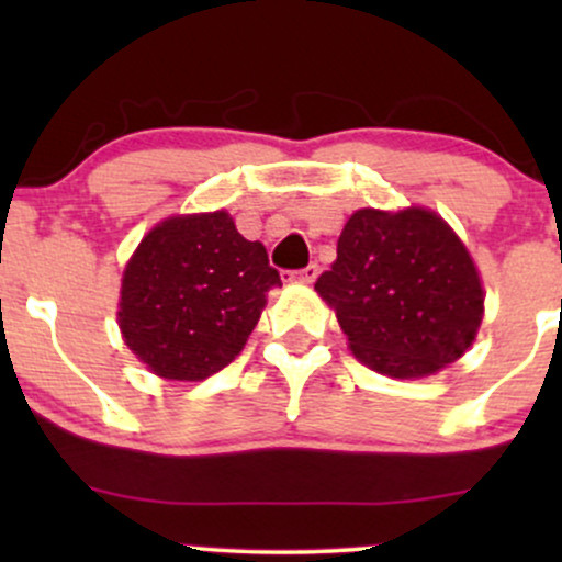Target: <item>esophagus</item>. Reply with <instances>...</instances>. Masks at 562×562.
<instances>
[{
    "label": "esophagus",
    "instance_id": "1",
    "mask_svg": "<svg viewBox=\"0 0 562 562\" xmlns=\"http://www.w3.org/2000/svg\"><path fill=\"white\" fill-rule=\"evenodd\" d=\"M319 277V263H308V267H303V269H299V272H293V280H299V282H314Z\"/></svg>",
    "mask_w": 562,
    "mask_h": 562
}]
</instances>
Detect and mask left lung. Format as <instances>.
<instances>
[{
	"label": "left lung",
	"mask_w": 562,
	"mask_h": 562,
	"mask_svg": "<svg viewBox=\"0 0 562 562\" xmlns=\"http://www.w3.org/2000/svg\"><path fill=\"white\" fill-rule=\"evenodd\" d=\"M314 290L335 308L351 351L391 378H425L457 362L483 317L473 259L425 209L357 211Z\"/></svg>",
	"instance_id": "left-lung-1"
}]
</instances>
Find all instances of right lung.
<instances>
[{
	"mask_svg": "<svg viewBox=\"0 0 562 562\" xmlns=\"http://www.w3.org/2000/svg\"><path fill=\"white\" fill-rule=\"evenodd\" d=\"M277 285L267 248L245 240L229 214L166 218L126 263L121 333L156 375L205 380L243 351Z\"/></svg>",
	"mask_w": 562,
	"mask_h": 562,
	"instance_id": "obj_1",
	"label": "right lung"
}]
</instances>
